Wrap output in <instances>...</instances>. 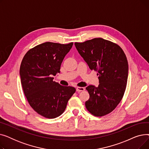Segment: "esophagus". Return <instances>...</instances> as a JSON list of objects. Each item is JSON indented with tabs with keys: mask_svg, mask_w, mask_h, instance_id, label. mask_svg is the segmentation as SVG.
Listing matches in <instances>:
<instances>
[{
	"mask_svg": "<svg viewBox=\"0 0 149 149\" xmlns=\"http://www.w3.org/2000/svg\"><path fill=\"white\" fill-rule=\"evenodd\" d=\"M84 90H85L84 88H83V87H77V88H76V91H77V92H81V91H84Z\"/></svg>",
	"mask_w": 149,
	"mask_h": 149,
	"instance_id": "esophagus-1",
	"label": "esophagus"
}]
</instances>
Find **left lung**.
<instances>
[{
	"mask_svg": "<svg viewBox=\"0 0 149 149\" xmlns=\"http://www.w3.org/2000/svg\"><path fill=\"white\" fill-rule=\"evenodd\" d=\"M74 44L89 68L98 72V86L86 88L90 96L86 107L96 116L111 113L126 91L129 70L126 55L119 45L102 38Z\"/></svg>",
	"mask_w": 149,
	"mask_h": 149,
	"instance_id": "1",
	"label": "left lung"
}]
</instances>
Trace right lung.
Masks as SVG:
<instances>
[{"label":"right lung","mask_w":149,"mask_h":149,"mask_svg":"<svg viewBox=\"0 0 149 149\" xmlns=\"http://www.w3.org/2000/svg\"><path fill=\"white\" fill-rule=\"evenodd\" d=\"M73 42H45L29 49L20 68L22 88L31 107L46 118H55L64 112L68 100L75 92L71 86L54 81L61 64Z\"/></svg>","instance_id":"add662e5"}]
</instances>
